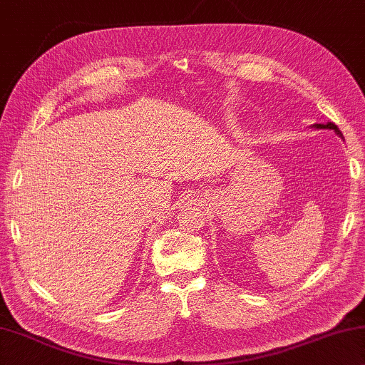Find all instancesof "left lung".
Instances as JSON below:
<instances>
[{
  "label": "left lung",
  "instance_id": "1",
  "mask_svg": "<svg viewBox=\"0 0 365 365\" xmlns=\"http://www.w3.org/2000/svg\"><path fill=\"white\" fill-rule=\"evenodd\" d=\"M315 128H318V130H334V133H336V135H339L341 138H343V133L339 131V128L334 123H331V121H328L327 125H322V123H315L314 125Z\"/></svg>",
  "mask_w": 365,
  "mask_h": 365
}]
</instances>
